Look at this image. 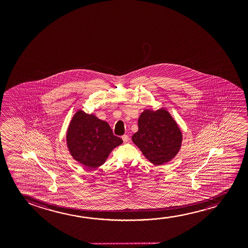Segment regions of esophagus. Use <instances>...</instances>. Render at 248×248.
Listing matches in <instances>:
<instances>
[{
    "label": "esophagus",
    "mask_w": 248,
    "mask_h": 248,
    "mask_svg": "<svg viewBox=\"0 0 248 248\" xmlns=\"http://www.w3.org/2000/svg\"><path fill=\"white\" fill-rule=\"evenodd\" d=\"M123 140H124V143H127L129 141V136H127V135H124L122 136Z\"/></svg>",
    "instance_id": "1"
}]
</instances>
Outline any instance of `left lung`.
Listing matches in <instances>:
<instances>
[{
    "label": "left lung",
    "mask_w": 248,
    "mask_h": 248,
    "mask_svg": "<svg viewBox=\"0 0 248 248\" xmlns=\"http://www.w3.org/2000/svg\"><path fill=\"white\" fill-rule=\"evenodd\" d=\"M138 128L132 141L153 164L168 163L180 152L182 132L166 109L144 110L138 119Z\"/></svg>",
    "instance_id": "8db88e82"
}]
</instances>
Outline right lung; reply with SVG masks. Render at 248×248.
Listing matches in <instances>:
<instances>
[{"label":"right lung","instance_id":"obj_1","mask_svg":"<svg viewBox=\"0 0 248 248\" xmlns=\"http://www.w3.org/2000/svg\"><path fill=\"white\" fill-rule=\"evenodd\" d=\"M66 140L73 158L92 169L102 165L112 150L123 143L108 123L81 110L72 118Z\"/></svg>","mask_w":248,"mask_h":248}]
</instances>
